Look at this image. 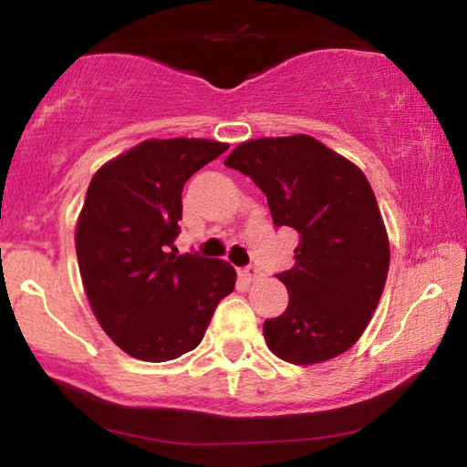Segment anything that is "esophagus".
<instances>
[{
  "label": "esophagus",
  "instance_id": "esophagus-1",
  "mask_svg": "<svg viewBox=\"0 0 467 467\" xmlns=\"http://www.w3.org/2000/svg\"><path fill=\"white\" fill-rule=\"evenodd\" d=\"M240 274H242V278L246 280V283H254V280L261 278V270H257V267H253V265L244 267V270H242Z\"/></svg>",
  "mask_w": 467,
  "mask_h": 467
}]
</instances>
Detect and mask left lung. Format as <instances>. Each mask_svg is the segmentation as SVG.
<instances>
[{"instance_id": "1", "label": "left lung", "mask_w": 467, "mask_h": 467, "mask_svg": "<svg viewBox=\"0 0 467 467\" xmlns=\"http://www.w3.org/2000/svg\"><path fill=\"white\" fill-rule=\"evenodd\" d=\"M264 191L274 225L299 234L278 274L289 306L267 318V348L296 366L347 353L372 321L389 272V235L368 178L306 133L246 140L225 159Z\"/></svg>"}]
</instances>
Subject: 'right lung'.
<instances>
[{"label": "right lung", "mask_w": 467, "mask_h": 467, "mask_svg": "<svg viewBox=\"0 0 467 467\" xmlns=\"http://www.w3.org/2000/svg\"><path fill=\"white\" fill-rule=\"evenodd\" d=\"M227 149L203 138L144 140L88 182L76 223L80 278L101 329L140 361L193 350L234 291L232 264L174 246L184 182Z\"/></svg>", "instance_id": "1"}]
</instances>
